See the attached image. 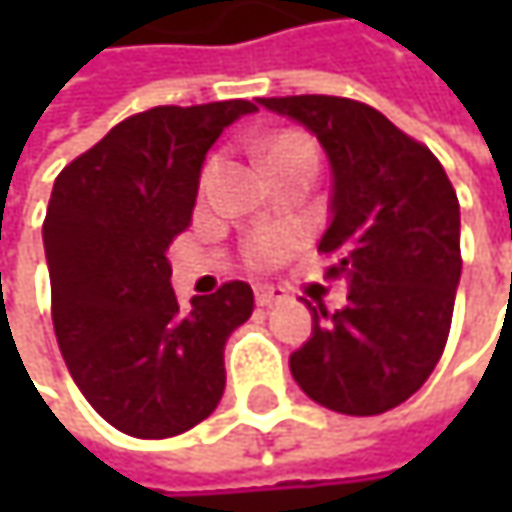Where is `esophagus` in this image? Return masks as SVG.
<instances>
[{
  "mask_svg": "<svg viewBox=\"0 0 512 512\" xmlns=\"http://www.w3.org/2000/svg\"><path fill=\"white\" fill-rule=\"evenodd\" d=\"M255 299H257V305L269 308V305L281 302V299H284V293H281V290H275V287H257Z\"/></svg>",
  "mask_w": 512,
  "mask_h": 512,
  "instance_id": "1",
  "label": "esophagus"
}]
</instances>
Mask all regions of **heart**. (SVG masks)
I'll use <instances>...</instances> for the list:
<instances>
[{
    "mask_svg": "<svg viewBox=\"0 0 512 512\" xmlns=\"http://www.w3.org/2000/svg\"><path fill=\"white\" fill-rule=\"evenodd\" d=\"M263 156H266L269 168H275L281 162H290V159H311V162H317V145L308 136H302V133H281V136L266 142ZM204 180H207V174H204ZM284 252H287V240L281 234H275V231H260L246 246V257L255 266H269Z\"/></svg>",
    "mask_w": 512,
    "mask_h": 512,
    "instance_id": "1",
    "label": "heart"
}]
</instances>
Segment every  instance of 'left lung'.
<instances>
[{"mask_svg": "<svg viewBox=\"0 0 512 512\" xmlns=\"http://www.w3.org/2000/svg\"><path fill=\"white\" fill-rule=\"evenodd\" d=\"M305 124L332 165V222L320 252L347 305L311 308L314 332L290 356L299 388L341 415L409 400L445 353L460 284V201L433 151L350 97H260Z\"/></svg>", "mask_w": 512, "mask_h": 512, "instance_id": "8db88e82", "label": "left lung"}]
</instances>
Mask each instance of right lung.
Returning <instances> with one entry per match:
<instances>
[{
	"mask_svg": "<svg viewBox=\"0 0 512 512\" xmlns=\"http://www.w3.org/2000/svg\"><path fill=\"white\" fill-rule=\"evenodd\" d=\"M255 109L154 106L55 177L44 249L58 350L94 412L127 436H180L222 400L225 341L255 293L228 281L180 308L165 252L192 222L207 151Z\"/></svg>",
	"mask_w": 512,
	"mask_h": 512,
	"instance_id": "right-lung-1",
	"label": "right lung"
}]
</instances>
